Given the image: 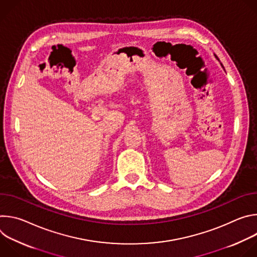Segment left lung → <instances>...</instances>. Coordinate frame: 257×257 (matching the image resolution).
<instances>
[{"label":"left lung","instance_id":"1","mask_svg":"<svg viewBox=\"0 0 257 257\" xmlns=\"http://www.w3.org/2000/svg\"><path fill=\"white\" fill-rule=\"evenodd\" d=\"M214 56H215V55H214ZM215 58H216V59H217V57H216V56H215ZM217 60H218V59H217ZM222 66H223V65H222ZM223 68H224V67H223Z\"/></svg>","mask_w":257,"mask_h":257}]
</instances>
